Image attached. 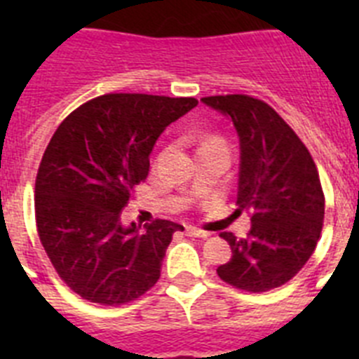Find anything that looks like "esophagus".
Masks as SVG:
<instances>
[{
	"instance_id": "1",
	"label": "esophagus",
	"mask_w": 359,
	"mask_h": 359,
	"mask_svg": "<svg viewBox=\"0 0 359 359\" xmlns=\"http://www.w3.org/2000/svg\"><path fill=\"white\" fill-rule=\"evenodd\" d=\"M185 233L189 237H201V239H207L210 233L205 230H199V228H194V226H185Z\"/></svg>"
}]
</instances>
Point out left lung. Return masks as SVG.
I'll list each match as a JSON object with an SVG mask.
<instances>
[{
  "mask_svg": "<svg viewBox=\"0 0 359 359\" xmlns=\"http://www.w3.org/2000/svg\"><path fill=\"white\" fill-rule=\"evenodd\" d=\"M230 116L241 144L239 210L252 214L244 239L231 231V259L217 275L230 286L264 293L290 282L316 248L323 226V198L318 170L297 133L271 106L250 95L201 98Z\"/></svg>",
  "mask_w": 359,
  "mask_h": 359,
  "instance_id": "1",
  "label": "left lung"
}]
</instances>
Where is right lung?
<instances>
[{
  "label": "right lung",
  "mask_w": 359,
  "mask_h": 359,
  "mask_svg": "<svg viewBox=\"0 0 359 359\" xmlns=\"http://www.w3.org/2000/svg\"><path fill=\"white\" fill-rule=\"evenodd\" d=\"M198 106L192 97L107 93L72 111L53 133L36 177V226L66 286L102 306L151 290L182 224L154 219L145 230L120 223L149 174L163 129Z\"/></svg>",
  "instance_id": "add662e5"
}]
</instances>
